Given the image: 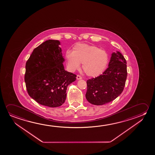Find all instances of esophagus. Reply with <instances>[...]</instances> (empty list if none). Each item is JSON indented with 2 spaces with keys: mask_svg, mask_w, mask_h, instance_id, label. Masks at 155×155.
I'll return each mask as SVG.
<instances>
[{
  "mask_svg": "<svg viewBox=\"0 0 155 155\" xmlns=\"http://www.w3.org/2000/svg\"><path fill=\"white\" fill-rule=\"evenodd\" d=\"M82 79V77L80 75H77V80H80V79Z\"/></svg>",
  "mask_w": 155,
  "mask_h": 155,
  "instance_id": "1",
  "label": "esophagus"
}]
</instances>
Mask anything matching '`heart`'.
<instances>
[{"mask_svg": "<svg viewBox=\"0 0 155 155\" xmlns=\"http://www.w3.org/2000/svg\"><path fill=\"white\" fill-rule=\"evenodd\" d=\"M67 67L74 72L80 68L88 76L96 77L103 74L109 62V55L105 50L94 45L85 43H78L72 51L67 50L65 54Z\"/></svg>", "mask_w": 155, "mask_h": 155, "instance_id": "heart-1", "label": "heart"}]
</instances>
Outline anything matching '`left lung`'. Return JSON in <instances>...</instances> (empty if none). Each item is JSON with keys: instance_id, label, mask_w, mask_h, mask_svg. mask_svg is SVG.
I'll list each match as a JSON object with an SVG mask.
<instances>
[{"instance_id": "1", "label": "left lung", "mask_w": 155, "mask_h": 155, "mask_svg": "<svg viewBox=\"0 0 155 155\" xmlns=\"http://www.w3.org/2000/svg\"><path fill=\"white\" fill-rule=\"evenodd\" d=\"M126 60L117 51L111 55L108 68L102 74L87 81L86 99L95 105H103L114 100L121 94L127 77Z\"/></svg>"}]
</instances>
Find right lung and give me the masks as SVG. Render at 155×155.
<instances>
[{
    "label": "right lung",
    "mask_w": 155,
    "mask_h": 155,
    "mask_svg": "<svg viewBox=\"0 0 155 155\" xmlns=\"http://www.w3.org/2000/svg\"><path fill=\"white\" fill-rule=\"evenodd\" d=\"M58 40L45 41L27 61L25 81L29 95L41 105L59 107L67 97V87L77 76L65 71Z\"/></svg>",
    "instance_id": "add662e5"
}]
</instances>
